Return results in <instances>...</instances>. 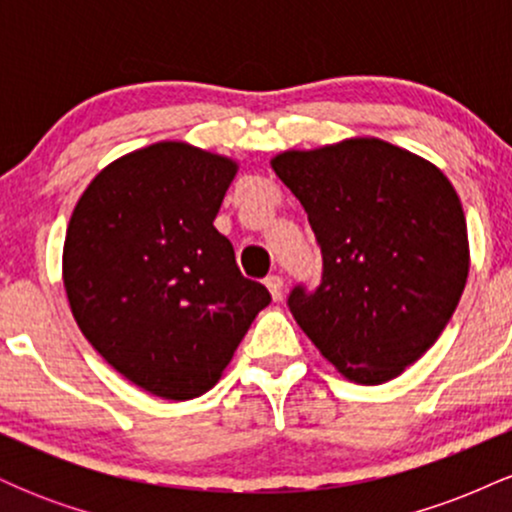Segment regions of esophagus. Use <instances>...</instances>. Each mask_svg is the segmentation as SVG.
Returning <instances> with one entry per match:
<instances>
[{
	"label": "esophagus",
	"mask_w": 512,
	"mask_h": 512,
	"mask_svg": "<svg viewBox=\"0 0 512 512\" xmlns=\"http://www.w3.org/2000/svg\"><path fill=\"white\" fill-rule=\"evenodd\" d=\"M264 286L272 293L274 301H281V296H284V279H281L279 274H269L267 279H264Z\"/></svg>",
	"instance_id": "esophagus-1"
}]
</instances>
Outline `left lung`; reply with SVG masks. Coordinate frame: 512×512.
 Masks as SVG:
<instances>
[{
    "mask_svg": "<svg viewBox=\"0 0 512 512\" xmlns=\"http://www.w3.org/2000/svg\"><path fill=\"white\" fill-rule=\"evenodd\" d=\"M308 214L322 284L296 286L298 327L346 380L383 385L436 344L467 284L462 202L438 166L375 137L272 158Z\"/></svg>",
    "mask_w": 512,
    "mask_h": 512,
    "instance_id": "1",
    "label": "left lung"
}]
</instances>
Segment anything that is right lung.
<instances>
[{"label": "right lung", "mask_w": 512, "mask_h": 512, "mask_svg": "<svg viewBox=\"0 0 512 512\" xmlns=\"http://www.w3.org/2000/svg\"><path fill=\"white\" fill-rule=\"evenodd\" d=\"M236 173L228 156L156 142L108 163L69 219L62 281L76 325L156 397L209 392L272 301L214 228Z\"/></svg>", "instance_id": "right-lung-1"}]
</instances>
